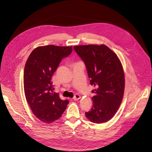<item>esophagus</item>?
<instances>
[{
    "label": "esophagus",
    "instance_id": "1",
    "mask_svg": "<svg viewBox=\"0 0 152 152\" xmlns=\"http://www.w3.org/2000/svg\"><path fill=\"white\" fill-rule=\"evenodd\" d=\"M80 99V95H79V94H75V96H74L73 98V99L74 100H78Z\"/></svg>",
    "mask_w": 152,
    "mask_h": 152
}]
</instances>
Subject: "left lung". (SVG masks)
<instances>
[{"label":"left lung","instance_id":"left-lung-1","mask_svg":"<svg viewBox=\"0 0 152 152\" xmlns=\"http://www.w3.org/2000/svg\"><path fill=\"white\" fill-rule=\"evenodd\" d=\"M84 62L94 86L92 91L93 106L85 115L91 122L100 124L110 120L118 111L124 90V74L117 55L102 45H82L73 47Z\"/></svg>","mask_w":152,"mask_h":152}]
</instances>
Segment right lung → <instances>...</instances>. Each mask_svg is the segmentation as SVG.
I'll return each mask as SVG.
<instances>
[{"instance_id":"1","label":"right lung","mask_w":152,"mask_h":152,"mask_svg":"<svg viewBox=\"0 0 152 152\" xmlns=\"http://www.w3.org/2000/svg\"><path fill=\"white\" fill-rule=\"evenodd\" d=\"M72 50V46H39L31 52L26 62L25 97L34 114L42 122L50 123L59 118L69 103L53 92L52 77L61 60Z\"/></svg>"}]
</instances>
